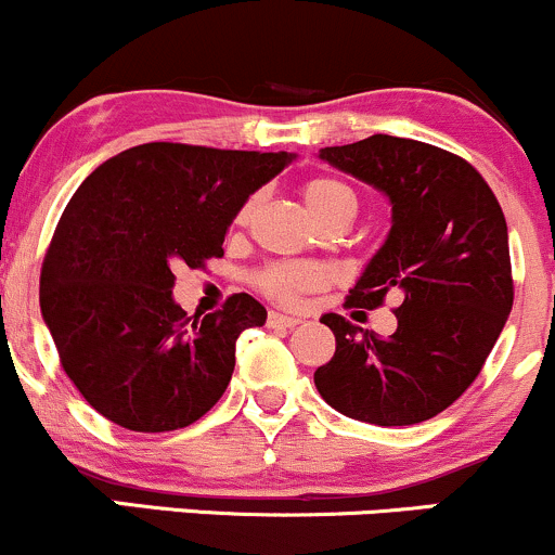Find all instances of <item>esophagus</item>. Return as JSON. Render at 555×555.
I'll return each instance as SVG.
<instances>
[{"label":"esophagus","mask_w":555,"mask_h":555,"mask_svg":"<svg viewBox=\"0 0 555 555\" xmlns=\"http://www.w3.org/2000/svg\"><path fill=\"white\" fill-rule=\"evenodd\" d=\"M299 318H289V315H282V313H269V326L273 328H295L299 326Z\"/></svg>","instance_id":"esophagus-1"}]
</instances>
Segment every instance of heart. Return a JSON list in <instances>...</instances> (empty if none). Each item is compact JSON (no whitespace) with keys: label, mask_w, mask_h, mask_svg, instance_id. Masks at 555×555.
<instances>
[{"label":"heart","mask_w":555,"mask_h":555,"mask_svg":"<svg viewBox=\"0 0 555 555\" xmlns=\"http://www.w3.org/2000/svg\"><path fill=\"white\" fill-rule=\"evenodd\" d=\"M302 201L318 221H326L331 216H347L352 221V216L358 214V193L347 182L336 180V177H310L302 184ZM258 203V195L247 197L240 206L237 216H234V221L237 224H247L253 219V214H256ZM253 282H256V289L260 295H266L279 305H286V308H297V305L305 302L308 295L326 289L331 284V273L318 263L279 260V263H269L266 269H260Z\"/></svg>","instance_id":"b5f03b06"}]
</instances>
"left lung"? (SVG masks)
<instances>
[{
  "label": "left lung",
  "instance_id": "obj_1",
  "mask_svg": "<svg viewBox=\"0 0 555 555\" xmlns=\"http://www.w3.org/2000/svg\"><path fill=\"white\" fill-rule=\"evenodd\" d=\"M321 158L391 197L393 227L344 308L375 310L388 295V339L326 313L336 352L315 371L321 397L362 423L415 425L473 386L514 305L506 219L473 164L438 145L371 135Z\"/></svg>",
  "mask_w": 555,
  "mask_h": 555
}]
</instances>
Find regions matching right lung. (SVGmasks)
<instances>
[{"label":"right lung","mask_w":555,"mask_h":555,"mask_svg":"<svg viewBox=\"0 0 555 555\" xmlns=\"http://www.w3.org/2000/svg\"><path fill=\"white\" fill-rule=\"evenodd\" d=\"M289 154L143 143L95 167L69 197L41 266V313L82 399L135 433L180 430L227 391L234 344L266 323L245 292L188 315L177 266L224 256L227 227Z\"/></svg>","instance_id":"1"}]
</instances>
